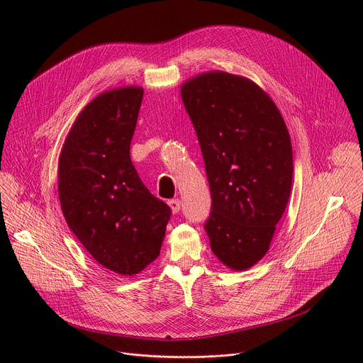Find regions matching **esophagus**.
<instances>
[{"instance_id": "1", "label": "esophagus", "mask_w": 363, "mask_h": 363, "mask_svg": "<svg viewBox=\"0 0 363 363\" xmlns=\"http://www.w3.org/2000/svg\"><path fill=\"white\" fill-rule=\"evenodd\" d=\"M168 205H169V208H171V211H172L174 214L179 213V210H181V201H179L178 198L171 199V201L168 202Z\"/></svg>"}]
</instances>
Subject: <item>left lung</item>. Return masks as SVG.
<instances>
[{"label":"left lung","mask_w":363,"mask_h":363,"mask_svg":"<svg viewBox=\"0 0 363 363\" xmlns=\"http://www.w3.org/2000/svg\"><path fill=\"white\" fill-rule=\"evenodd\" d=\"M181 96L211 191V250L224 266L250 269L269 251L290 196L289 130L270 96L241 76L202 73Z\"/></svg>","instance_id":"8db88e82"}]
</instances>
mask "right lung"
Segmentation results:
<instances>
[{"label": "right lung", "mask_w": 363, "mask_h": 363, "mask_svg": "<svg viewBox=\"0 0 363 363\" xmlns=\"http://www.w3.org/2000/svg\"><path fill=\"white\" fill-rule=\"evenodd\" d=\"M143 89L99 94L73 123L59 160L67 225L94 260L121 276L140 273L161 252L169 206L152 195L130 160Z\"/></svg>", "instance_id": "add662e5"}]
</instances>
